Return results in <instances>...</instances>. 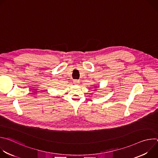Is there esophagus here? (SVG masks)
Listing matches in <instances>:
<instances>
[{"instance_id": "obj_1", "label": "esophagus", "mask_w": 158, "mask_h": 158, "mask_svg": "<svg viewBox=\"0 0 158 158\" xmlns=\"http://www.w3.org/2000/svg\"><path fill=\"white\" fill-rule=\"evenodd\" d=\"M74 83L76 84H79V80H77V79L74 80Z\"/></svg>"}]
</instances>
